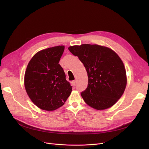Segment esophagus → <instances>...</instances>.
Wrapping results in <instances>:
<instances>
[{
  "label": "esophagus",
  "mask_w": 149,
  "mask_h": 149,
  "mask_svg": "<svg viewBox=\"0 0 149 149\" xmlns=\"http://www.w3.org/2000/svg\"><path fill=\"white\" fill-rule=\"evenodd\" d=\"M76 82H77V80H74V81H72V84L74 86L75 84H76Z\"/></svg>",
  "instance_id": "esophagus-1"
}]
</instances>
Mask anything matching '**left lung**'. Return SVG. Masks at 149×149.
<instances>
[{
    "mask_svg": "<svg viewBox=\"0 0 149 149\" xmlns=\"http://www.w3.org/2000/svg\"><path fill=\"white\" fill-rule=\"evenodd\" d=\"M68 49L79 57L88 73V86L81 93L84 102L98 111L113 106L127 84L126 69L118 55L98 45L70 46Z\"/></svg>",
    "mask_w": 149,
    "mask_h": 149,
    "instance_id": "obj_1",
    "label": "left lung"
}]
</instances>
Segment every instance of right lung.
I'll return each mask as SVG.
<instances>
[{
  "label": "right lung",
  "mask_w": 149,
  "mask_h": 149,
  "mask_svg": "<svg viewBox=\"0 0 149 149\" xmlns=\"http://www.w3.org/2000/svg\"><path fill=\"white\" fill-rule=\"evenodd\" d=\"M65 46L37 52L28 63L24 77L27 94L38 108L52 111L61 107L72 92L63 69L58 64Z\"/></svg>",
  "instance_id": "add662e5"
}]
</instances>
